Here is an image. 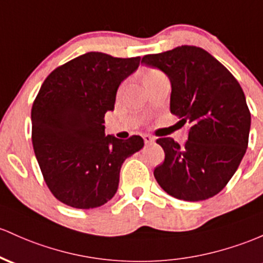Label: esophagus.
Wrapping results in <instances>:
<instances>
[{
	"mask_svg": "<svg viewBox=\"0 0 263 263\" xmlns=\"http://www.w3.org/2000/svg\"><path fill=\"white\" fill-rule=\"evenodd\" d=\"M143 141H145L146 145H148V143H152L155 141V138L152 136H149V135H143Z\"/></svg>",
	"mask_w": 263,
	"mask_h": 263,
	"instance_id": "esophagus-1",
	"label": "esophagus"
}]
</instances>
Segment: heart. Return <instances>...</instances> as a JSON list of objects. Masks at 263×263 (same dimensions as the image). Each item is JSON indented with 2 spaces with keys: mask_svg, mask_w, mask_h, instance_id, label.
I'll return each instance as SVG.
<instances>
[{
  "mask_svg": "<svg viewBox=\"0 0 263 263\" xmlns=\"http://www.w3.org/2000/svg\"><path fill=\"white\" fill-rule=\"evenodd\" d=\"M157 73H160V72H158V71H149L148 73H147V76L145 77V80L148 79V77H151V76H155V74H157Z\"/></svg>",
  "mask_w": 263,
  "mask_h": 263,
  "instance_id": "heart-1",
  "label": "heart"
}]
</instances>
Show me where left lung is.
<instances>
[{"instance_id":"obj_1","label":"left lung","mask_w":263,"mask_h":263,"mask_svg":"<svg viewBox=\"0 0 263 263\" xmlns=\"http://www.w3.org/2000/svg\"><path fill=\"white\" fill-rule=\"evenodd\" d=\"M141 63L158 68L171 82V114L189 123L183 146L158 138L164 161L156 181L172 197L203 201L222 191L237 171L249 145L251 114L232 73L203 48L180 46L147 54Z\"/></svg>"}]
</instances>
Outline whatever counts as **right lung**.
<instances>
[{"label":"right lung","mask_w":263,"mask_h":263,"mask_svg":"<svg viewBox=\"0 0 263 263\" xmlns=\"http://www.w3.org/2000/svg\"><path fill=\"white\" fill-rule=\"evenodd\" d=\"M141 57L118 59L87 52L53 70L34 100L32 143L52 195L74 209H95L116 193L127 157L143 140L105 135V114L114 111L121 82Z\"/></svg>","instance_id":"right-lung-1"}]
</instances>
